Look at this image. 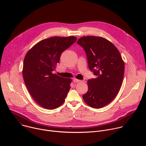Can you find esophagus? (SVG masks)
<instances>
[{"instance_id": "obj_1", "label": "esophagus", "mask_w": 146, "mask_h": 146, "mask_svg": "<svg viewBox=\"0 0 146 146\" xmlns=\"http://www.w3.org/2000/svg\"><path fill=\"white\" fill-rule=\"evenodd\" d=\"M73 81H74V82H81V81L80 80H78V79H77V78H74V79H73Z\"/></svg>"}]
</instances>
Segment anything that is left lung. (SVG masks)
I'll use <instances>...</instances> for the list:
<instances>
[{
	"label": "left lung",
	"mask_w": 146,
	"mask_h": 146,
	"mask_svg": "<svg viewBox=\"0 0 146 146\" xmlns=\"http://www.w3.org/2000/svg\"><path fill=\"white\" fill-rule=\"evenodd\" d=\"M77 43L84 49L88 67L97 76L88 80V90L82 98L90 107L102 108L115 98L121 88L124 62L116 47L105 38L83 36Z\"/></svg>",
	"instance_id": "obj_1"
}]
</instances>
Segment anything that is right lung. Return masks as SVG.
<instances>
[{"instance_id":"obj_1","label":"right lung","mask_w":146,"mask_h":146,"mask_svg":"<svg viewBox=\"0 0 146 146\" xmlns=\"http://www.w3.org/2000/svg\"><path fill=\"white\" fill-rule=\"evenodd\" d=\"M77 40L73 36H54L40 41L27 53L23 76L26 87L35 102L53 110L61 106L70 88L71 78L53 74L62 53Z\"/></svg>"}]
</instances>
